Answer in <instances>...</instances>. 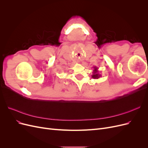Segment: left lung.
<instances>
[{
	"mask_svg": "<svg viewBox=\"0 0 148 148\" xmlns=\"http://www.w3.org/2000/svg\"><path fill=\"white\" fill-rule=\"evenodd\" d=\"M93 72L92 75V78L94 79H99L100 77H101V75L99 73L98 71V68L96 66H93Z\"/></svg>",
	"mask_w": 148,
	"mask_h": 148,
	"instance_id": "obj_1",
	"label": "left lung"
}]
</instances>
